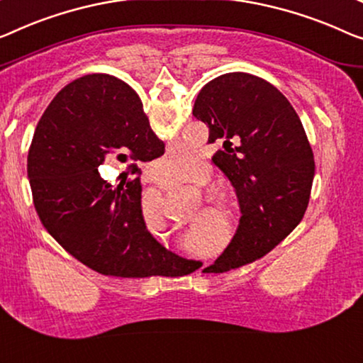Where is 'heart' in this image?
I'll list each match as a JSON object with an SVG mask.
<instances>
[{
  "label": "heart",
  "mask_w": 363,
  "mask_h": 363,
  "mask_svg": "<svg viewBox=\"0 0 363 363\" xmlns=\"http://www.w3.org/2000/svg\"><path fill=\"white\" fill-rule=\"evenodd\" d=\"M199 156L194 153H187V151H172V153L166 155L164 158H161L155 166V176L156 181L164 191H177L186 186V184L192 182L194 177L197 174L199 169ZM210 171L208 164L200 166L197 181L199 184H207L210 179ZM205 197L208 202H221L225 199V194L220 189H207L205 191ZM147 215H155V207H150L147 210Z\"/></svg>",
  "instance_id": "b5f03b06"
}]
</instances>
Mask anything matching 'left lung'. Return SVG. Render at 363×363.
<instances>
[{"instance_id":"left-lung-1","label":"left lung","mask_w":363,"mask_h":363,"mask_svg":"<svg viewBox=\"0 0 363 363\" xmlns=\"http://www.w3.org/2000/svg\"><path fill=\"white\" fill-rule=\"evenodd\" d=\"M194 117L216 143L212 163L228 177L241 218L233 240L205 272L221 274L266 256L306 212L315 158L298 113L269 81L226 73L200 91Z\"/></svg>"}]
</instances>
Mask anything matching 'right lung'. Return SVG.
Returning <instances> with one entry per match:
<instances>
[{
    "mask_svg": "<svg viewBox=\"0 0 363 363\" xmlns=\"http://www.w3.org/2000/svg\"><path fill=\"white\" fill-rule=\"evenodd\" d=\"M142 107L137 93L111 74H86L65 86L32 138V197L48 233L96 272L123 279L187 275L202 262L177 256L150 233L140 179L113 187L99 174L111 156L128 163L133 174L138 161L164 153Z\"/></svg>",
    "mask_w": 363,
    "mask_h": 363,
    "instance_id": "1",
    "label": "right lung"
}]
</instances>
